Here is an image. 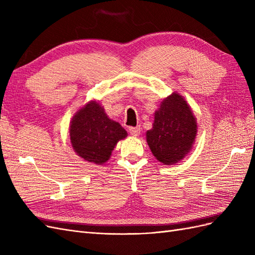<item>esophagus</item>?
Wrapping results in <instances>:
<instances>
[{
  "mask_svg": "<svg viewBox=\"0 0 255 255\" xmlns=\"http://www.w3.org/2000/svg\"><path fill=\"white\" fill-rule=\"evenodd\" d=\"M129 133L132 134L133 136H139L140 134V127H135V128H129Z\"/></svg>",
  "mask_w": 255,
  "mask_h": 255,
  "instance_id": "esophagus-1",
  "label": "esophagus"
}]
</instances>
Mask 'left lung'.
Masks as SVG:
<instances>
[{"label":"left lung","instance_id":"8db88e82","mask_svg":"<svg viewBox=\"0 0 255 255\" xmlns=\"http://www.w3.org/2000/svg\"><path fill=\"white\" fill-rule=\"evenodd\" d=\"M198 123L189 104L172 92L154 113L152 128L146 130L149 148L163 165H174L190 153L196 141Z\"/></svg>","mask_w":255,"mask_h":255}]
</instances>
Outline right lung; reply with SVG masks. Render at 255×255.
<instances>
[{"instance_id":"obj_1","label":"right lung","mask_w":255,"mask_h":255,"mask_svg":"<svg viewBox=\"0 0 255 255\" xmlns=\"http://www.w3.org/2000/svg\"><path fill=\"white\" fill-rule=\"evenodd\" d=\"M69 134L74 152L95 165L105 164L118 141L128 137L127 130L107 116L97 100H91L74 114Z\"/></svg>"}]
</instances>
